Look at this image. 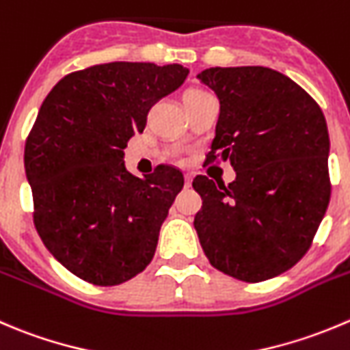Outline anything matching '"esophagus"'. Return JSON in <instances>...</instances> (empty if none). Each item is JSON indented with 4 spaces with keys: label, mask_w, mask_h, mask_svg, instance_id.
<instances>
[{
    "label": "esophagus",
    "mask_w": 350,
    "mask_h": 350,
    "mask_svg": "<svg viewBox=\"0 0 350 350\" xmlns=\"http://www.w3.org/2000/svg\"><path fill=\"white\" fill-rule=\"evenodd\" d=\"M191 181H193V176L191 174H185V186H186V188H189V186H191Z\"/></svg>",
    "instance_id": "34e87169"
}]
</instances>
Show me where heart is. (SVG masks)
Here are the masks:
<instances>
[{"label":"heart","instance_id":"b5f03b06","mask_svg":"<svg viewBox=\"0 0 350 350\" xmlns=\"http://www.w3.org/2000/svg\"><path fill=\"white\" fill-rule=\"evenodd\" d=\"M203 96H208V94L203 92L202 89H188L185 94H183V104L193 103V100L200 99V97H203Z\"/></svg>","mask_w":350,"mask_h":350}]
</instances>
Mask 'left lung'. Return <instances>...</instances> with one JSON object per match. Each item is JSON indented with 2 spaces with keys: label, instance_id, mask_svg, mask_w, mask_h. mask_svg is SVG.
<instances>
[{
  "label": "left lung",
  "instance_id": "1",
  "mask_svg": "<svg viewBox=\"0 0 350 350\" xmlns=\"http://www.w3.org/2000/svg\"><path fill=\"white\" fill-rule=\"evenodd\" d=\"M220 103L206 164L227 161L229 185L196 176L195 229L210 265L243 282L287 272L310 250L330 202L328 128L317 100L263 66L208 68Z\"/></svg>",
  "mask_w": 350,
  "mask_h": 350
}]
</instances>
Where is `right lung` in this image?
<instances>
[{
    "mask_svg": "<svg viewBox=\"0 0 350 350\" xmlns=\"http://www.w3.org/2000/svg\"><path fill=\"white\" fill-rule=\"evenodd\" d=\"M188 73L181 64L114 61L66 75L44 99L23 157L33 226L78 279L120 286L154 258L185 178L172 165L137 178L124 167V148Z\"/></svg>",
    "mask_w": 350,
    "mask_h": 350,
    "instance_id": "add662e5",
    "label": "right lung"
}]
</instances>
